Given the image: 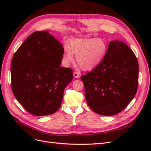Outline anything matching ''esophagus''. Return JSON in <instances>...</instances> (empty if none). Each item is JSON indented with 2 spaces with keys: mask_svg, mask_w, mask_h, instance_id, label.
<instances>
[{
  "mask_svg": "<svg viewBox=\"0 0 151 151\" xmlns=\"http://www.w3.org/2000/svg\"><path fill=\"white\" fill-rule=\"evenodd\" d=\"M74 76L76 77V78H78V77H80V74L78 72H74Z\"/></svg>",
  "mask_w": 151,
  "mask_h": 151,
  "instance_id": "esophagus-1",
  "label": "esophagus"
}]
</instances>
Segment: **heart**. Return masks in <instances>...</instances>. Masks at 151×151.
<instances>
[{
  "instance_id": "1",
  "label": "heart",
  "mask_w": 151,
  "mask_h": 151,
  "mask_svg": "<svg viewBox=\"0 0 151 151\" xmlns=\"http://www.w3.org/2000/svg\"><path fill=\"white\" fill-rule=\"evenodd\" d=\"M107 51V45L100 38H77L71 40L70 46L64 47L65 62L69 63L74 60V53L77 55V63L84 70H91L103 60Z\"/></svg>"
}]
</instances>
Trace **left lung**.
I'll return each instance as SVG.
<instances>
[{
	"label": "left lung",
	"mask_w": 151,
	"mask_h": 151,
	"mask_svg": "<svg viewBox=\"0 0 151 151\" xmlns=\"http://www.w3.org/2000/svg\"><path fill=\"white\" fill-rule=\"evenodd\" d=\"M81 78L90 108L99 115H114L123 110L135 96L139 63L125 43L112 41L101 62Z\"/></svg>",
	"instance_id": "obj_1"
}]
</instances>
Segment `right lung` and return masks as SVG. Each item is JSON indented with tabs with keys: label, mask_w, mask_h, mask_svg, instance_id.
Segmentation results:
<instances>
[{
	"label": "right lung",
	"mask_w": 151,
	"mask_h": 151,
	"mask_svg": "<svg viewBox=\"0 0 151 151\" xmlns=\"http://www.w3.org/2000/svg\"><path fill=\"white\" fill-rule=\"evenodd\" d=\"M64 50L47 31L31 34L14 55L11 76L12 93L27 111L36 116L55 113L72 70L60 67Z\"/></svg>",
	"instance_id": "add662e5"
}]
</instances>
